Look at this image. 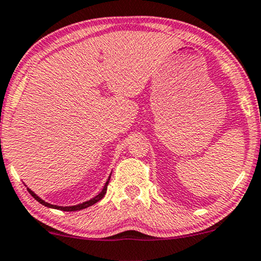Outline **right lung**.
<instances>
[{
	"mask_svg": "<svg viewBox=\"0 0 261 261\" xmlns=\"http://www.w3.org/2000/svg\"><path fill=\"white\" fill-rule=\"evenodd\" d=\"M111 178V177H110ZM110 178H108V180L106 182V184H105V187H103V189H102V191L100 194H98V195H96L95 197H92L91 200H89V201H87V202H83V203H79V204H77V206H68V207H61V206H55V204H50V203H48V202H45V201H43L42 199H39V197L36 195V194L34 193V191H31L30 189H28L29 190V193L31 194L32 196L35 197L36 200L38 201L39 203H42V204H44L45 207H50V208H55V210H61V211H66V212H72V211H79V210H83V208H87V207H89V206H92V204L94 203H96V202H98V201H100L102 197L105 196V194H106V191H107V186H108V182H110Z\"/></svg>",
	"mask_w": 261,
	"mask_h": 261,
	"instance_id": "right-lung-1",
	"label": "right lung"
}]
</instances>
